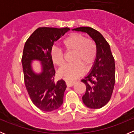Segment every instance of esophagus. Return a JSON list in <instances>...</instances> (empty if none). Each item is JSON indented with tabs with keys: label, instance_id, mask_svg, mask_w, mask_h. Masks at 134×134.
<instances>
[{
	"label": "esophagus",
	"instance_id": "esophagus-1",
	"mask_svg": "<svg viewBox=\"0 0 134 134\" xmlns=\"http://www.w3.org/2000/svg\"><path fill=\"white\" fill-rule=\"evenodd\" d=\"M66 85H67L68 87H71V86H74L76 82L75 81H70V80H66L65 81Z\"/></svg>",
	"mask_w": 134,
	"mask_h": 134
}]
</instances>
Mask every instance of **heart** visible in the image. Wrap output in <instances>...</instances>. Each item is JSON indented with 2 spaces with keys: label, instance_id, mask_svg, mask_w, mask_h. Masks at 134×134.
<instances>
[{
  "label": "heart",
  "instance_id": "obj_1",
  "mask_svg": "<svg viewBox=\"0 0 134 134\" xmlns=\"http://www.w3.org/2000/svg\"><path fill=\"white\" fill-rule=\"evenodd\" d=\"M63 44L67 52H75L72 61L75 62L65 65L59 70V75L65 79H75L83 74V65L88 67L94 63L97 55V44L93 40L87 39L79 34L70 35L64 40ZM51 56L53 63L58 66L62 67L64 65V54L59 48L52 47Z\"/></svg>",
  "mask_w": 134,
  "mask_h": 134
}]
</instances>
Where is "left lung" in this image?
Returning a JSON list of instances; mask_svg holds the SVG:
<instances>
[{
    "label": "left lung",
    "mask_w": 134,
    "mask_h": 134,
    "mask_svg": "<svg viewBox=\"0 0 134 134\" xmlns=\"http://www.w3.org/2000/svg\"><path fill=\"white\" fill-rule=\"evenodd\" d=\"M72 30L87 33L97 44V55L92 69L81 80L86 86L82 100L90 108H101L110 100L115 82V60L110 47L103 36L91 27H79Z\"/></svg>",
    "instance_id": "left-lung-1"
}]
</instances>
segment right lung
I'll return each mask as SVG.
<instances>
[{
    "label": "right lung",
    "instance_id": "1",
    "mask_svg": "<svg viewBox=\"0 0 134 134\" xmlns=\"http://www.w3.org/2000/svg\"><path fill=\"white\" fill-rule=\"evenodd\" d=\"M70 30L40 27L28 37L22 56L26 88L34 104L44 111H52L61 107L67 86L63 80H54L56 71L51 59L54 43ZM33 60L41 62L42 71L36 74L31 67Z\"/></svg>",
    "mask_w": 134,
    "mask_h": 134
}]
</instances>
